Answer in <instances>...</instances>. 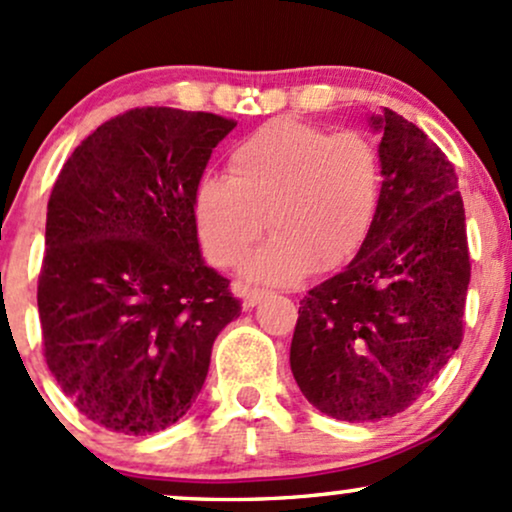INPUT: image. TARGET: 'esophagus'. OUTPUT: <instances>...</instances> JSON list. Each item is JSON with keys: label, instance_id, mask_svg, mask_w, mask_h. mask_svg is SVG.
I'll return each instance as SVG.
<instances>
[{"label": "esophagus", "instance_id": "esophagus-1", "mask_svg": "<svg viewBox=\"0 0 512 512\" xmlns=\"http://www.w3.org/2000/svg\"><path fill=\"white\" fill-rule=\"evenodd\" d=\"M269 293L267 291H260V289H245L243 291V305L245 308H255L257 303H262L264 298H267Z\"/></svg>", "mask_w": 512, "mask_h": 512}]
</instances>
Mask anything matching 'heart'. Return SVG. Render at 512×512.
I'll return each instance as SVG.
<instances>
[{"instance_id": "obj_1", "label": "heart", "mask_w": 512, "mask_h": 512, "mask_svg": "<svg viewBox=\"0 0 512 512\" xmlns=\"http://www.w3.org/2000/svg\"><path fill=\"white\" fill-rule=\"evenodd\" d=\"M380 202L383 161L368 137L276 117L233 146L228 175L209 173L197 182L195 223L209 260L236 267L267 216L274 238L245 274L289 284L308 269L325 274L354 260Z\"/></svg>"}]
</instances>
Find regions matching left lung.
I'll list each match as a JSON object with an SVG mask.
<instances>
[{
  "instance_id": "obj_1",
  "label": "left lung",
  "mask_w": 512,
  "mask_h": 512,
  "mask_svg": "<svg viewBox=\"0 0 512 512\" xmlns=\"http://www.w3.org/2000/svg\"><path fill=\"white\" fill-rule=\"evenodd\" d=\"M368 122L383 137L378 219L354 260L308 291L291 339L305 399L351 424L404 411L450 361L472 269L452 163L395 110Z\"/></svg>"
}]
</instances>
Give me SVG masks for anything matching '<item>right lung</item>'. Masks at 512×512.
<instances>
[{"instance_id": "add662e5", "label": "right lung", "mask_w": 512, "mask_h": 512, "mask_svg": "<svg viewBox=\"0 0 512 512\" xmlns=\"http://www.w3.org/2000/svg\"><path fill=\"white\" fill-rule=\"evenodd\" d=\"M236 122L134 108L62 166L48 202L38 313L45 361L93 424L149 436L185 416L211 346L240 315L202 260L195 190Z\"/></svg>"}]
</instances>
